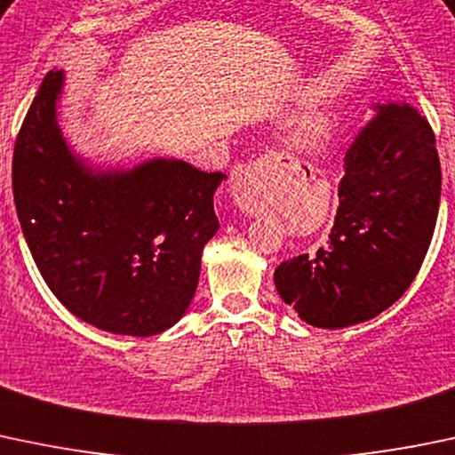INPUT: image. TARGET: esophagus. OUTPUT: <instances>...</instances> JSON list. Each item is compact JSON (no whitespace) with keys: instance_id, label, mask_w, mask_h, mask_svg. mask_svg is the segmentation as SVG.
Instances as JSON below:
<instances>
[{"instance_id":"obj_1","label":"esophagus","mask_w":455,"mask_h":455,"mask_svg":"<svg viewBox=\"0 0 455 455\" xmlns=\"http://www.w3.org/2000/svg\"><path fill=\"white\" fill-rule=\"evenodd\" d=\"M274 164L267 157L250 164H238L232 171V196L238 210L247 217H259L267 205V180Z\"/></svg>"}]
</instances>
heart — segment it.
<instances>
[{"label":"heart","instance_id":"obj_1","mask_svg":"<svg viewBox=\"0 0 455 455\" xmlns=\"http://www.w3.org/2000/svg\"><path fill=\"white\" fill-rule=\"evenodd\" d=\"M322 131V120H311V123H307L304 126V135H317Z\"/></svg>","mask_w":455,"mask_h":455}]
</instances>
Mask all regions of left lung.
I'll use <instances>...</instances> for the list:
<instances>
[{"instance_id":"8db88e82","label":"left lung","mask_w":455,"mask_h":455,"mask_svg":"<svg viewBox=\"0 0 455 455\" xmlns=\"http://www.w3.org/2000/svg\"><path fill=\"white\" fill-rule=\"evenodd\" d=\"M337 196L324 245L274 271L280 298L317 329L372 320L419 274L440 205V159L427 120L407 102L374 107L346 153Z\"/></svg>"}]
</instances>
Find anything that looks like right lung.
Instances as JSON below:
<instances>
[{
    "label": "right lung",
    "instance_id": "1",
    "mask_svg": "<svg viewBox=\"0 0 455 455\" xmlns=\"http://www.w3.org/2000/svg\"><path fill=\"white\" fill-rule=\"evenodd\" d=\"M63 81L48 72L17 135L12 195L23 236L68 311L116 335H157L190 307L226 175L181 159L93 171L60 133Z\"/></svg>",
    "mask_w": 455,
    "mask_h": 455
}]
</instances>
